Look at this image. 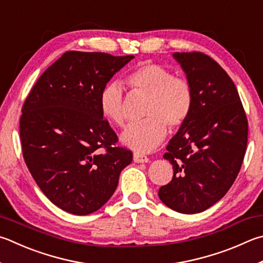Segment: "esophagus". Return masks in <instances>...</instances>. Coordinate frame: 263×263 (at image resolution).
<instances>
[{
    "mask_svg": "<svg viewBox=\"0 0 263 263\" xmlns=\"http://www.w3.org/2000/svg\"><path fill=\"white\" fill-rule=\"evenodd\" d=\"M133 161H135L136 163H147L149 159L145 155L139 154V153H135V154H133Z\"/></svg>",
    "mask_w": 263,
    "mask_h": 263,
    "instance_id": "34e87169",
    "label": "esophagus"
}]
</instances>
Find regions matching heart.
I'll return each instance as SVG.
<instances>
[{"mask_svg": "<svg viewBox=\"0 0 263 263\" xmlns=\"http://www.w3.org/2000/svg\"><path fill=\"white\" fill-rule=\"evenodd\" d=\"M132 89L148 94L146 119L128 125L121 136L123 145L137 152L147 153L159 146L166 135V125L178 127L189 117L193 104L190 84L176 78L163 66L145 63L133 69L125 78ZM100 110L114 125L122 126L125 121L124 92L116 82L102 88L99 98Z\"/></svg>", "mask_w": 263, "mask_h": 263, "instance_id": "obj_1", "label": "heart"}]
</instances>
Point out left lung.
Masks as SVG:
<instances>
[{
  "instance_id": "1",
  "label": "left lung",
  "mask_w": 263,
  "mask_h": 263,
  "mask_svg": "<svg viewBox=\"0 0 263 263\" xmlns=\"http://www.w3.org/2000/svg\"><path fill=\"white\" fill-rule=\"evenodd\" d=\"M193 93L189 117L163 157L174 177L159 190L165 206L183 214L206 211L233 184L244 160L248 124L235 84L202 52H174Z\"/></svg>"
}]
</instances>
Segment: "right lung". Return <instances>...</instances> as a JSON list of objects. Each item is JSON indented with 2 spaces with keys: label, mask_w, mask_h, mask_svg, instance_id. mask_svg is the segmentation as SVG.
I'll return each mask as SVG.
<instances>
[{
  "label": "right lung",
  "mask_w": 263,
  "mask_h": 263,
  "mask_svg": "<svg viewBox=\"0 0 263 263\" xmlns=\"http://www.w3.org/2000/svg\"><path fill=\"white\" fill-rule=\"evenodd\" d=\"M133 59L66 51L41 74L24 103L19 124L24 160L44 194L64 212H97L132 162V152L111 147L117 136L103 119L99 98Z\"/></svg>",
  "instance_id": "right-lung-1"
}]
</instances>
